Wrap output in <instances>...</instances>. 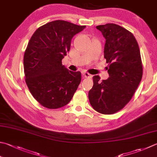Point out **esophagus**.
<instances>
[{"label":"esophagus","mask_w":157,"mask_h":157,"mask_svg":"<svg viewBox=\"0 0 157 157\" xmlns=\"http://www.w3.org/2000/svg\"><path fill=\"white\" fill-rule=\"evenodd\" d=\"M82 75H84V77H86V78H90V77H91V75L90 74V73H88L86 71H83Z\"/></svg>","instance_id":"esophagus-1"}]
</instances>
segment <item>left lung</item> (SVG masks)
Listing matches in <instances>:
<instances>
[{
    "label": "left lung",
    "instance_id": "1",
    "mask_svg": "<svg viewBox=\"0 0 157 157\" xmlns=\"http://www.w3.org/2000/svg\"><path fill=\"white\" fill-rule=\"evenodd\" d=\"M96 28L105 39L104 58L109 63V78L100 82L99 75L93 77L88 99L97 112L112 114L129 102L142 80L140 51L133 34L123 27L106 24Z\"/></svg>",
    "mask_w": 157,
    "mask_h": 157
}]
</instances>
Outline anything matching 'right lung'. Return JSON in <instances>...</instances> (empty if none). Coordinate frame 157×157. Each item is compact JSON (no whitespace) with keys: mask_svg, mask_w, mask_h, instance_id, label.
Returning a JSON list of instances; mask_svg holds the SVG:
<instances>
[{"mask_svg":"<svg viewBox=\"0 0 157 157\" xmlns=\"http://www.w3.org/2000/svg\"><path fill=\"white\" fill-rule=\"evenodd\" d=\"M86 26L64 20L44 24L34 33L24 56L26 83L38 102L49 109L69 103L81 82V73L63 65L73 36Z\"/></svg>","mask_w":157,"mask_h":157,"instance_id":"1","label":"right lung"}]
</instances>
